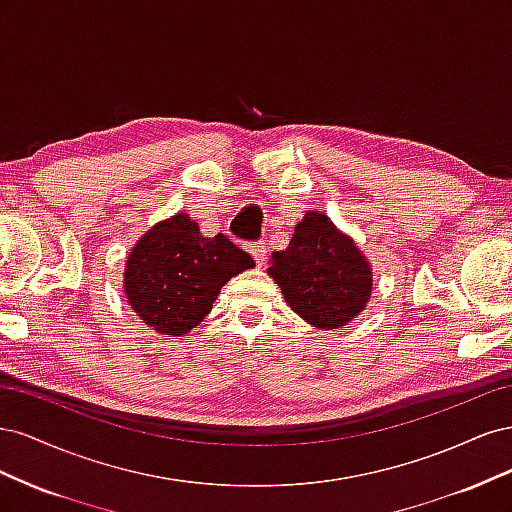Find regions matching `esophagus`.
I'll list each match as a JSON object with an SVG mask.
<instances>
[{
  "instance_id": "esophagus-1",
  "label": "esophagus",
  "mask_w": 512,
  "mask_h": 512,
  "mask_svg": "<svg viewBox=\"0 0 512 512\" xmlns=\"http://www.w3.org/2000/svg\"><path fill=\"white\" fill-rule=\"evenodd\" d=\"M250 254L256 260V265L262 267V265H265V260H267V243H262V241L252 243L250 245Z\"/></svg>"
}]
</instances>
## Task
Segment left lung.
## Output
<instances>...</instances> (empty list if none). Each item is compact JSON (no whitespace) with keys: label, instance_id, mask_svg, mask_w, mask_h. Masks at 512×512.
<instances>
[{"label":"left lung","instance_id":"left-lung-1","mask_svg":"<svg viewBox=\"0 0 512 512\" xmlns=\"http://www.w3.org/2000/svg\"><path fill=\"white\" fill-rule=\"evenodd\" d=\"M269 275L292 312L324 331L359 316L374 286L359 245L320 211H307L286 250L271 254Z\"/></svg>","mask_w":512,"mask_h":512}]
</instances>
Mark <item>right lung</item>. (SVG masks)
I'll return each instance as SVG.
<instances>
[{"instance_id": "obj_1", "label": "right lung", "mask_w": 512, "mask_h": 512, "mask_svg": "<svg viewBox=\"0 0 512 512\" xmlns=\"http://www.w3.org/2000/svg\"><path fill=\"white\" fill-rule=\"evenodd\" d=\"M252 267V256L222 232L203 237L188 213H177L132 247L123 290L136 316L153 331L181 337L203 322L230 277Z\"/></svg>"}]
</instances>
